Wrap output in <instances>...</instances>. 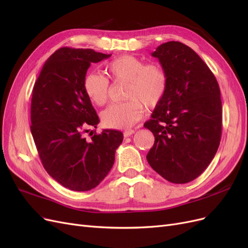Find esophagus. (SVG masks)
Here are the masks:
<instances>
[{
    "mask_svg": "<svg viewBox=\"0 0 248 248\" xmlns=\"http://www.w3.org/2000/svg\"><path fill=\"white\" fill-rule=\"evenodd\" d=\"M134 133V130L133 129H127L124 131V137L125 138H128L130 136H132V134Z\"/></svg>",
    "mask_w": 248,
    "mask_h": 248,
    "instance_id": "obj_1",
    "label": "esophagus"
}]
</instances>
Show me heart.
<instances>
[{
    "mask_svg": "<svg viewBox=\"0 0 248 248\" xmlns=\"http://www.w3.org/2000/svg\"><path fill=\"white\" fill-rule=\"evenodd\" d=\"M108 76L115 81H127L123 103L111 104L102 114V123L112 129H126L137 123L144 106H158L168 89V73L160 64H145L134 56H120L106 64ZM87 96L97 106H103L109 97V81L100 73H88L84 80Z\"/></svg>",
    "mask_w": 248,
    "mask_h": 248,
    "instance_id": "1",
    "label": "heart"
}]
</instances>
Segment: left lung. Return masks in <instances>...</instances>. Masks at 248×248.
Instances as JSON below:
<instances>
[{"mask_svg":"<svg viewBox=\"0 0 248 248\" xmlns=\"http://www.w3.org/2000/svg\"><path fill=\"white\" fill-rule=\"evenodd\" d=\"M152 56L169 80L166 95L144 124L155 137L147 160L168 181L188 183L207 169L219 147V86L197 52L181 42L162 43Z\"/></svg>","mask_w":248,"mask_h":248,"instance_id":"8db88e82","label":"left lung"}]
</instances>
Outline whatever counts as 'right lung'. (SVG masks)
Wrapping results in <instances>:
<instances>
[{
    "label": "right lung",
    "mask_w": 248,
    "mask_h": 248,
    "mask_svg": "<svg viewBox=\"0 0 248 248\" xmlns=\"http://www.w3.org/2000/svg\"><path fill=\"white\" fill-rule=\"evenodd\" d=\"M110 56L61 47L46 60L33 88L31 132L37 151L47 174L70 190L95 188L112 168L123 140V133L112 129L85 138L99 123L84 89L87 70Z\"/></svg>",
    "instance_id": "obj_1"
}]
</instances>
